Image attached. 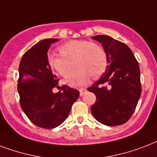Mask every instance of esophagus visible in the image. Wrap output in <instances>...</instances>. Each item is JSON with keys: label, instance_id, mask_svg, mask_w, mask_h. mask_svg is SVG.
<instances>
[{"label": "esophagus", "instance_id": "34e87169", "mask_svg": "<svg viewBox=\"0 0 157 157\" xmlns=\"http://www.w3.org/2000/svg\"><path fill=\"white\" fill-rule=\"evenodd\" d=\"M87 89L86 88H80L79 89V92H80V96H82L84 94L85 92H86Z\"/></svg>", "mask_w": 157, "mask_h": 157}]
</instances>
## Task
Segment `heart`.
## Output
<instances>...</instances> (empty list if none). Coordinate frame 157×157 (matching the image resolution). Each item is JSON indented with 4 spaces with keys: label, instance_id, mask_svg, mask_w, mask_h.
Returning a JSON list of instances; mask_svg holds the SVG:
<instances>
[{
    "label": "heart",
    "instance_id": "b5f03b06",
    "mask_svg": "<svg viewBox=\"0 0 157 157\" xmlns=\"http://www.w3.org/2000/svg\"><path fill=\"white\" fill-rule=\"evenodd\" d=\"M60 54L50 53L47 63L50 68L65 76L75 63L76 67L66 76L67 84L77 87L88 82L92 78L103 75L108 65L107 55L101 46L86 40H73L59 46Z\"/></svg>",
    "mask_w": 157,
    "mask_h": 157
}]
</instances>
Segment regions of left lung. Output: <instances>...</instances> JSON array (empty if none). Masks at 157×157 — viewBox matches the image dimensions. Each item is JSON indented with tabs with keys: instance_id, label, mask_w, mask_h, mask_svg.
I'll return each mask as SVG.
<instances>
[{
	"instance_id": "1",
	"label": "left lung",
	"mask_w": 157,
	"mask_h": 157,
	"mask_svg": "<svg viewBox=\"0 0 157 157\" xmlns=\"http://www.w3.org/2000/svg\"><path fill=\"white\" fill-rule=\"evenodd\" d=\"M92 38L101 43L108 59L105 73L87 88L97 97L92 115L105 125L123 124L134 112L142 92L138 62L124 43L107 35Z\"/></svg>"
}]
</instances>
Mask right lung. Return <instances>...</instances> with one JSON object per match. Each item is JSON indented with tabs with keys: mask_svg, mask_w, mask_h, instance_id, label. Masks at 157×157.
<instances>
[{
	"mask_svg": "<svg viewBox=\"0 0 157 157\" xmlns=\"http://www.w3.org/2000/svg\"><path fill=\"white\" fill-rule=\"evenodd\" d=\"M58 38L40 41L27 51L19 63L18 92L22 110L30 121L43 128H54L64 122L79 92L66 85L54 93L58 85L48 63L47 52Z\"/></svg>",
	"mask_w": 157,
	"mask_h": 157,
	"instance_id": "obj_1",
	"label": "right lung"
}]
</instances>
